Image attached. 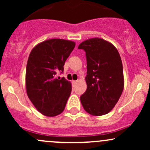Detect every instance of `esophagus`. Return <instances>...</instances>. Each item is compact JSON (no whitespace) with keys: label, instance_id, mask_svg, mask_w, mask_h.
<instances>
[{"label":"esophagus","instance_id":"34e87169","mask_svg":"<svg viewBox=\"0 0 150 150\" xmlns=\"http://www.w3.org/2000/svg\"><path fill=\"white\" fill-rule=\"evenodd\" d=\"M73 84H77V80H73Z\"/></svg>","mask_w":150,"mask_h":150}]
</instances>
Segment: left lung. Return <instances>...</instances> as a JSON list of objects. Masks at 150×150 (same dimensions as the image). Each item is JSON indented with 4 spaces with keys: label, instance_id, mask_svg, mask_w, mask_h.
<instances>
[{
    "label": "left lung",
    "instance_id": "8db88e82",
    "mask_svg": "<svg viewBox=\"0 0 150 150\" xmlns=\"http://www.w3.org/2000/svg\"><path fill=\"white\" fill-rule=\"evenodd\" d=\"M78 49L86 52L87 68L81 104L89 114L103 116L113 109L124 88L120 54L111 43L97 37L84 41Z\"/></svg>",
    "mask_w": 150,
    "mask_h": 150
}]
</instances>
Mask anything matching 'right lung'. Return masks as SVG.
<instances>
[{
	"label": "right lung",
	"instance_id": "add662e5",
	"mask_svg": "<svg viewBox=\"0 0 150 150\" xmlns=\"http://www.w3.org/2000/svg\"><path fill=\"white\" fill-rule=\"evenodd\" d=\"M75 46L73 41L51 39L39 43L30 53L26 90L34 107L44 116L53 117L64 111L71 93V82L56 75L63 71L65 62Z\"/></svg>",
	"mask_w": 150,
	"mask_h": 150
}]
</instances>
